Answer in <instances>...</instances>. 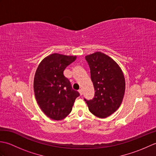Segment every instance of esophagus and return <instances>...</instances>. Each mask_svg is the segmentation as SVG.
<instances>
[{
	"mask_svg": "<svg viewBox=\"0 0 156 156\" xmlns=\"http://www.w3.org/2000/svg\"><path fill=\"white\" fill-rule=\"evenodd\" d=\"M78 92L81 96L83 94V90H82V89H80V90H78Z\"/></svg>",
	"mask_w": 156,
	"mask_h": 156,
	"instance_id": "esophagus-1",
	"label": "esophagus"
}]
</instances>
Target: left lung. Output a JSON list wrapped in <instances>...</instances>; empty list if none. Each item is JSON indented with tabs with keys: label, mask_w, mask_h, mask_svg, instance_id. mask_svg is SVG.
Here are the masks:
<instances>
[{
	"label": "left lung",
	"mask_w": 156,
	"mask_h": 156,
	"mask_svg": "<svg viewBox=\"0 0 156 156\" xmlns=\"http://www.w3.org/2000/svg\"><path fill=\"white\" fill-rule=\"evenodd\" d=\"M90 69L95 93L92 100L84 101L96 117L106 118L120 107L125 90V80L121 68L113 59L97 51L85 57Z\"/></svg>",
	"instance_id": "left-lung-1"
}]
</instances>
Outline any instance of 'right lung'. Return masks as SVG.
Returning a JSON list of instances; mask_svg holds the SVG:
<instances>
[{"instance_id": "right-lung-1", "label": "right lung", "mask_w": 156, "mask_h": 156, "mask_svg": "<svg viewBox=\"0 0 156 156\" xmlns=\"http://www.w3.org/2000/svg\"><path fill=\"white\" fill-rule=\"evenodd\" d=\"M76 59V55L52 54L43 59L36 70L34 82L36 101L45 115L53 120L67 117L80 96L64 75L66 68Z\"/></svg>"}]
</instances>
